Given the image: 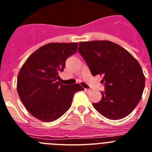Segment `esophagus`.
<instances>
[{
  "mask_svg": "<svg viewBox=\"0 0 152 152\" xmlns=\"http://www.w3.org/2000/svg\"><path fill=\"white\" fill-rule=\"evenodd\" d=\"M84 91H85L86 92H88V93L91 92V90H90V89H87V88H85V89H84Z\"/></svg>",
  "mask_w": 152,
  "mask_h": 152,
  "instance_id": "obj_1",
  "label": "esophagus"
}]
</instances>
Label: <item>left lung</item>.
Wrapping results in <instances>:
<instances>
[{"mask_svg": "<svg viewBox=\"0 0 152 152\" xmlns=\"http://www.w3.org/2000/svg\"><path fill=\"white\" fill-rule=\"evenodd\" d=\"M78 51L94 76L103 77L105 91L93 107L109 119L129 115L140 101L145 77L139 61L120 45L107 40L79 42Z\"/></svg>", "mask_w": 152, "mask_h": 152, "instance_id": "left-lung-1", "label": "left lung"}]
</instances>
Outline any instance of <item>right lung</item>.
<instances>
[{
	"instance_id": "1",
	"label": "right lung",
	"mask_w": 152,
	"mask_h": 152,
	"mask_svg": "<svg viewBox=\"0 0 152 152\" xmlns=\"http://www.w3.org/2000/svg\"><path fill=\"white\" fill-rule=\"evenodd\" d=\"M77 42H51L29 56L17 76V90L29 113L43 122L56 120L72 106L77 91H84L78 84L64 85L59 73L65 61L77 50Z\"/></svg>"
}]
</instances>
